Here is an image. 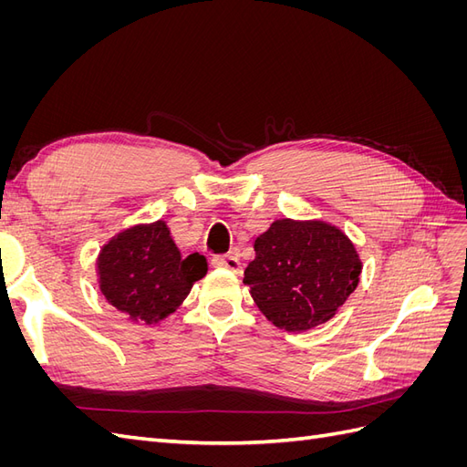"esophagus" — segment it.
<instances>
[{
  "label": "esophagus",
  "mask_w": 467,
  "mask_h": 467,
  "mask_svg": "<svg viewBox=\"0 0 467 467\" xmlns=\"http://www.w3.org/2000/svg\"><path fill=\"white\" fill-rule=\"evenodd\" d=\"M212 266L216 268H228L232 273H242V263L234 255H216L212 257Z\"/></svg>",
  "instance_id": "34e87169"
}]
</instances>
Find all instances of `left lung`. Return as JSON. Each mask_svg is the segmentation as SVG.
<instances>
[{
	"label": "left lung",
	"mask_w": 467,
	"mask_h": 467,
	"mask_svg": "<svg viewBox=\"0 0 467 467\" xmlns=\"http://www.w3.org/2000/svg\"><path fill=\"white\" fill-rule=\"evenodd\" d=\"M360 268L355 245L335 225L285 218L255 239L244 282L268 321L296 333L329 321L355 292Z\"/></svg>",
	"instance_id": "8db88e82"
}]
</instances>
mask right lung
<instances>
[{
	"label": "right lung",
	"mask_w": 467,
	"mask_h": 467,
	"mask_svg": "<svg viewBox=\"0 0 467 467\" xmlns=\"http://www.w3.org/2000/svg\"><path fill=\"white\" fill-rule=\"evenodd\" d=\"M97 268L107 302L130 321L150 325L175 312L208 265L199 253L182 257L160 220L112 237Z\"/></svg>",
	"instance_id": "add662e5"
}]
</instances>
